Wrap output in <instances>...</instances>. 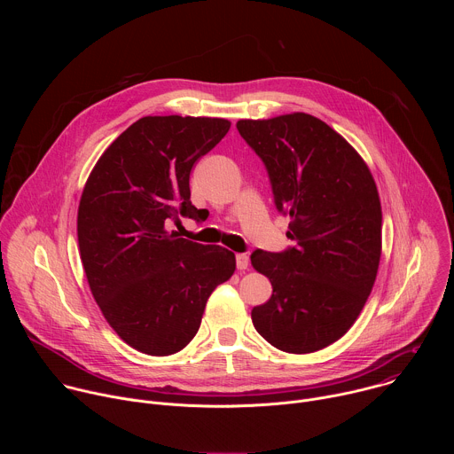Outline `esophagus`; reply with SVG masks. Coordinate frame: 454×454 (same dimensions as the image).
Wrapping results in <instances>:
<instances>
[{"label":"esophagus","instance_id":"obj_1","mask_svg":"<svg viewBox=\"0 0 454 454\" xmlns=\"http://www.w3.org/2000/svg\"><path fill=\"white\" fill-rule=\"evenodd\" d=\"M235 261H237V270H240V271L247 270V266H249V256H247L246 253H239V254L235 256Z\"/></svg>","mask_w":454,"mask_h":454}]
</instances>
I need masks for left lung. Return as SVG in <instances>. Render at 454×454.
<instances>
[{
    "instance_id": "obj_1",
    "label": "left lung",
    "mask_w": 454,
    "mask_h": 454,
    "mask_svg": "<svg viewBox=\"0 0 454 454\" xmlns=\"http://www.w3.org/2000/svg\"><path fill=\"white\" fill-rule=\"evenodd\" d=\"M237 129L262 160L294 240L278 253H251L253 268L273 286L271 298L253 307V325L278 350H321L354 325L377 277L375 181L352 145L316 116L239 120Z\"/></svg>"
}]
</instances>
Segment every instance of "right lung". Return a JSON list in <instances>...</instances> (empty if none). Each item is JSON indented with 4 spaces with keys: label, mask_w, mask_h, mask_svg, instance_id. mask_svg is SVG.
I'll use <instances>...</instances> for the list:
<instances>
[{
    "label": "right lung",
    "mask_w": 454,
    "mask_h": 454,
    "mask_svg": "<svg viewBox=\"0 0 454 454\" xmlns=\"http://www.w3.org/2000/svg\"><path fill=\"white\" fill-rule=\"evenodd\" d=\"M224 118L144 116L107 147L81 198V261L104 317L133 348L170 356L198 334L235 254L168 231L201 214L190 170L228 133Z\"/></svg>",
    "instance_id": "obj_1"
}]
</instances>
